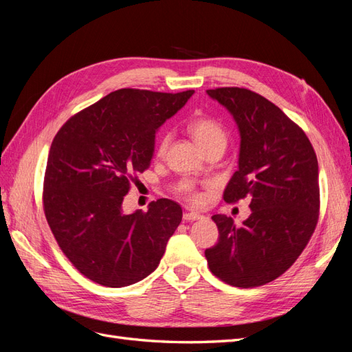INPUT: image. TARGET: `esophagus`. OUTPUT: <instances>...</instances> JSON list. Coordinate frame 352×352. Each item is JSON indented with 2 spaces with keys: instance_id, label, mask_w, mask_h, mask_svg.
<instances>
[{
  "instance_id": "1",
  "label": "esophagus",
  "mask_w": 352,
  "mask_h": 352,
  "mask_svg": "<svg viewBox=\"0 0 352 352\" xmlns=\"http://www.w3.org/2000/svg\"><path fill=\"white\" fill-rule=\"evenodd\" d=\"M199 219H204V216L199 214V212H195V211H188L184 214V220H186V221H195Z\"/></svg>"
}]
</instances>
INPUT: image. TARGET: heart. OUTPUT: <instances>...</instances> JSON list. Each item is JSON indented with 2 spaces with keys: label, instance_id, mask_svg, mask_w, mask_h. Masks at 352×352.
I'll return each instance as SVG.
<instances>
[{
  "label": "heart",
  "instance_id": "heart-1",
  "mask_svg": "<svg viewBox=\"0 0 352 352\" xmlns=\"http://www.w3.org/2000/svg\"><path fill=\"white\" fill-rule=\"evenodd\" d=\"M188 131L190 133V136L194 138V141L197 142V145L199 146V150H206V148L216 145V144H225L228 141V135L226 131L223 129V126L220 123H217L216 120L210 119V117H195L189 122L188 124ZM170 144V135L166 133L162 136V140L158 142L157 146V154L158 155H164L167 146ZM189 190V195L195 202H201L202 201V195L195 194L190 190V188H186Z\"/></svg>",
  "mask_w": 352,
  "mask_h": 352
}]
</instances>
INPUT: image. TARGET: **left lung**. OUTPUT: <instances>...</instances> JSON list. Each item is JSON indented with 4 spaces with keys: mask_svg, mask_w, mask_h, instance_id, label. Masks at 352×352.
<instances>
[{
    "mask_svg": "<svg viewBox=\"0 0 352 352\" xmlns=\"http://www.w3.org/2000/svg\"><path fill=\"white\" fill-rule=\"evenodd\" d=\"M207 94L230 113L241 136L238 170L223 198H250L251 214L242 226L225 214L212 216L220 238L206 258L223 282L261 286L291 267L316 229L317 157L301 127L261 95L243 88Z\"/></svg>",
    "mask_w": 352,
    "mask_h": 352,
    "instance_id": "8db88e82",
    "label": "left lung"
}]
</instances>
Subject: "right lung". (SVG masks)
<instances>
[{
  "mask_svg": "<svg viewBox=\"0 0 352 352\" xmlns=\"http://www.w3.org/2000/svg\"><path fill=\"white\" fill-rule=\"evenodd\" d=\"M194 91L119 89L66 122L51 144L44 211L61 251L83 276L109 287L142 280L160 264L182 221L162 198L146 212L123 211L133 172L151 164L155 133Z\"/></svg>",
  "mask_w": 352,
  "mask_h": 352,
  "instance_id": "obj_1",
  "label": "right lung"
}]
</instances>
